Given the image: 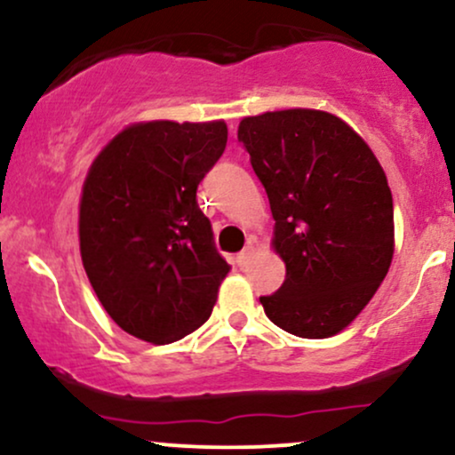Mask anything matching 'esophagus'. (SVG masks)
Segmentation results:
<instances>
[{"label":"esophagus","instance_id":"obj_1","mask_svg":"<svg viewBox=\"0 0 455 455\" xmlns=\"http://www.w3.org/2000/svg\"><path fill=\"white\" fill-rule=\"evenodd\" d=\"M252 257H254V243L252 242H248L245 243V248L242 250V252L237 254V259H235V263L239 265V267H248L250 265V260H252Z\"/></svg>","mask_w":455,"mask_h":455}]
</instances>
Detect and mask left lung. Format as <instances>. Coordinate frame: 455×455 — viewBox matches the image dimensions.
<instances>
[{"mask_svg":"<svg viewBox=\"0 0 455 455\" xmlns=\"http://www.w3.org/2000/svg\"><path fill=\"white\" fill-rule=\"evenodd\" d=\"M239 143L267 192L286 278L260 297L299 338L342 331L377 293L394 257V201L383 166L351 126L312 108L243 117Z\"/></svg>","mask_w":455,"mask_h":455,"instance_id":"1","label":"left lung"}]
</instances>
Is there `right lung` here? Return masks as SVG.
Listing matches in <instances>:
<instances>
[{"mask_svg":"<svg viewBox=\"0 0 455 455\" xmlns=\"http://www.w3.org/2000/svg\"><path fill=\"white\" fill-rule=\"evenodd\" d=\"M227 137L224 122L134 124L93 160L78 212L83 267L130 336L169 344L212 315L231 267L196 188Z\"/></svg>","mask_w":455,"mask_h":455,"instance_id":"obj_1","label":"right lung"}]
</instances>
